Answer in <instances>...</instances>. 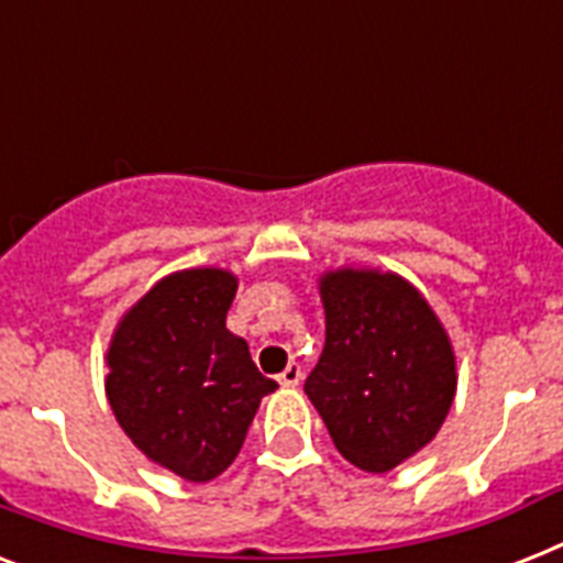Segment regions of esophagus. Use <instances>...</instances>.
<instances>
[{"label":"esophagus","instance_id":"1","mask_svg":"<svg viewBox=\"0 0 563 563\" xmlns=\"http://www.w3.org/2000/svg\"><path fill=\"white\" fill-rule=\"evenodd\" d=\"M277 379H280V385H298L300 379H303V368H300L298 362H289V365H286V371H283Z\"/></svg>","mask_w":563,"mask_h":563}]
</instances>
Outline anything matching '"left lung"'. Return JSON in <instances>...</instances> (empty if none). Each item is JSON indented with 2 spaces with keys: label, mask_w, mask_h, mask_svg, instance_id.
I'll return each mask as SVG.
<instances>
[{
  "label": "left lung",
  "mask_w": 563,
  "mask_h": 563,
  "mask_svg": "<svg viewBox=\"0 0 563 563\" xmlns=\"http://www.w3.org/2000/svg\"><path fill=\"white\" fill-rule=\"evenodd\" d=\"M327 339L303 391L335 450L388 473L438 435L455 400V351L423 291L397 272L339 265L318 274Z\"/></svg>",
  "instance_id": "8db88e82"
}]
</instances>
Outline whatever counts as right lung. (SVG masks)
<instances>
[{
  "label": "right lung",
  "instance_id": "right-lung-1",
  "mask_svg": "<svg viewBox=\"0 0 563 563\" xmlns=\"http://www.w3.org/2000/svg\"><path fill=\"white\" fill-rule=\"evenodd\" d=\"M230 268L172 272L128 307L108 342L104 394L131 444L180 479H216L233 464L260 400L277 388L224 318Z\"/></svg>",
  "mask_w": 563,
  "mask_h": 563
}]
</instances>
